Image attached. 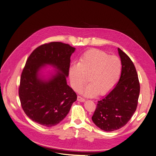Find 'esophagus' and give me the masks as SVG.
Here are the masks:
<instances>
[{
	"mask_svg": "<svg viewBox=\"0 0 156 156\" xmlns=\"http://www.w3.org/2000/svg\"><path fill=\"white\" fill-rule=\"evenodd\" d=\"M77 100H78V101H80V102H84V101H85V99H84V98H81V97L80 96H78L77 97Z\"/></svg>",
	"mask_w": 156,
	"mask_h": 156,
	"instance_id": "esophagus-1",
	"label": "esophagus"
}]
</instances>
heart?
Instances as JSON below:
<instances>
[{"label": "heart", "instance_id": "b5f03b06", "mask_svg": "<svg viewBox=\"0 0 156 156\" xmlns=\"http://www.w3.org/2000/svg\"><path fill=\"white\" fill-rule=\"evenodd\" d=\"M121 72V60L99 50L86 52L78 63H72L69 70L71 85L75 91L80 90L88 76L90 83L80 90L87 97L95 96L98 93L100 95L108 93L117 84Z\"/></svg>", "mask_w": 156, "mask_h": 156}]
</instances>
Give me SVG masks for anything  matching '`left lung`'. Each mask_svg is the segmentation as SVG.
Here are the masks:
<instances>
[{
	"mask_svg": "<svg viewBox=\"0 0 156 156\" xmlns=\"http://www.w3.org/2000/svg\"><path fill=\"white\" fill-rule=\"evenodd\" d=\"M122 62L120 80L112 91L98 102L92 117L102 130L113 131L124 126L136 110L140 91L135 66L130 58L118 48Z\"/></svg>",
	"mask_w": 156,
	"mask_h": 156,
	"instance_id": "8db88e82",
	"label": "left lung"
}]
</instances>
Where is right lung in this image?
I'll return each instance as SVG.
<instances>
[{
	"label": "right lung",
	"instance_id": "1",
	"mask_svg": "<svg viewBox=\"0 0 156 156\" xmlns=\"http://www.w3.org/2000/svg\"><path fill=\"white\" fill-rule=\"evenodd\" d=\"M75 48L60 42L37 48L29 56L19 87L21 105L33 122L47 127L59 123L69 112L77 96L66 83L70 57ZM50 65L56 70L48 77L41 70Z\"/></svg>",
	"mask_w": 156,
	"mask_h": 156
}]
</instances>
